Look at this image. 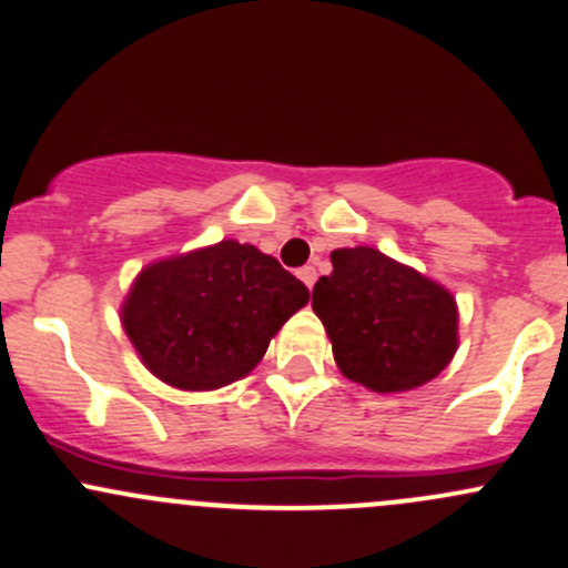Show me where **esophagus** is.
I'll list each match as a JSON object with an SVG mask.
<instances>
[{
	"mask_svg": "<svg viewBox=\"0 0 568 568\" xmlns=\"http://www.w3.org/2000/svg\"><path fill=\"white\" fill-rule=\"evenodd\" d=\"M300 280L304 285H307V288H313L315 280H318V274H315V266H302L300 268Z\"/></svg>",
	"mask_w": 568,
	"mask_h": 568,
	"instance_id": "34e87169",
	"label": "esophagus"
}]
</instances>
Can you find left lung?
<instances>
[{"label": "left lung", "mask_w": 568, "mask_h": 568, "mask_svg": "<svg viewBox=\"0 0 568 568\" xmlns=\"http://www.w3.org/2000/svg\"><path fill=\"white\" fill-rule=\"evenodd\" d=\"M313 310L339 373L369 392L425 386L457 354L452 291L367 244L332 250V274L315 283Z\"/></svg>", "instance_id": "obj_1"}]
</instances>
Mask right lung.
Here are the masks:
<instances>
[{
	"instance_id": "obj_1",
	"label": "right lung",
	"mask_w": 568,
	"mask_h": 568,
	"mask_svg": "<svg viewBox=\"0 0 568 568\" xmlns=\"http://www.w3.org/2000/svg\"><path fill=\"white\" fill-rule=\"evenodd\" d=\"M310 291L253 244H217L152 261L135 274L119 318L143 367L182 392L234 384Z\"/></svg>"
}]
</instances>
